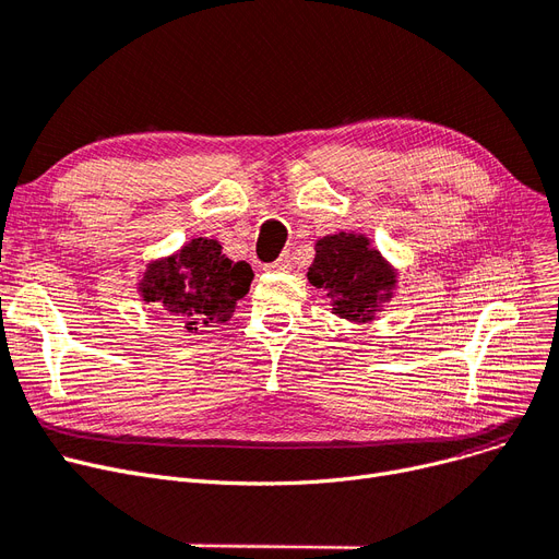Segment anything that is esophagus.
<instances>
[{
  "mask_svg": "<svg viewBox=\"0 0 559 559\" xmlns=\"http://www.w3.org/2000/svg\"><path fill=\"white\" fill-rule=\"evenodd\" d=\"M266 270H270V272H289V270H293V260H289V253H283L276 262L266 264Z\"/></svg>",
  "mask_w": 559,
  "mask_h": 559,
  "instance_id": "obj_1",
  "label": "esophagus"
}]
</instances>
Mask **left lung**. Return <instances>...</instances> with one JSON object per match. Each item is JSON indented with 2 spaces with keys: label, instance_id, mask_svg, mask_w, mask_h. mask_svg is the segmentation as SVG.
Returning a JSON list of instances; mask_svg holds the SVG:
<instances>
[{
  "label": "left lung",
  "instance_id": "8db88e82",
  "mask_svg": "<svg viewBox=\"0 0 559 559\" xmlns=\"http://www.w3.org/2000/svg\"><path fill=\"white\" fill-rule=\"evenodd\" d=\"M308 281L326 289L337 318L372 322L381 304L391 301L397 272L366 235L337 233L314 241Z\"/></svg>",
  "mask_w": 559,
  "mask_h": 559
}]
</instances>
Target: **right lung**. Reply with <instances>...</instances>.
Listing matches in <instances>:
<instances>
[{
	"label": "right lung",
	"mask_w": 559,
	"mask_h": 559,
	"mask_svg": "<svg viewBox=\"0 0 559 559\" xmlns=\"http://www.w3.org/2000/svg\"><path fill=\"white\" fill-rule=\"evenodd\" d=\"M251 264L233 262L216 239L197 237L178 253L153 260L139 281L143 301L159 306L187 333L228 322L249 293Z\"/></svg>",
	"instance_id": "obj_1"
}]
</instances>
